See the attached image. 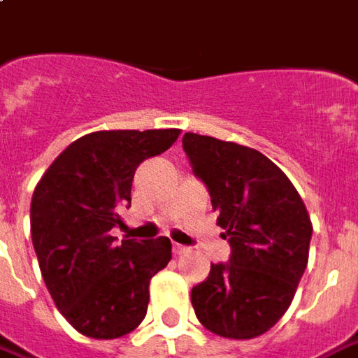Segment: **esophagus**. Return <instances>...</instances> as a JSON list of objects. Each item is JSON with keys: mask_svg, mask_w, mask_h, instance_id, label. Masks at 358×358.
<instances>
[{"mask_svg": "<svg viewBox=\"0 0 358 358\" xmlns=\"http://www.w3.org/2000/svg\"><path fill=\"white\" fill-rule=\"evenodd\" d=\"M173 252L177 254V256H181V254H187V252H189V248H187V246H183V244H173Z\"/></svg>", "mask_w": 358, "mask_h": 358, "instance_id": "obj_1", "label": "esophagus"}]
</instances>
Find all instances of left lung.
I'll return each mask as SVG.
<instances>
[{"label":"left lung","instance_id":"obj_1","mask_svg":"<svg viewBox=\"0 0 358 358\" xmlns=\"http://www.w3.org/2000/svg\"><path fill=\"white\" fill-rule=\"evenodd\" d=\"M183 150L207 185L217 224L230 244L227 264H210L191 289L196 319L227 339L272 329L306 272L311 218L285 173L260 151L187 131Z\"/></svg>","mask_w":358,"mask_h":358}]
</instances>
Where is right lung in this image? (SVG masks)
Wrapping results in <instances>:
<instances>
[{
    "mask_svg": "<svg viewBox=\"0 0 358 358\" xmlns=\"http://www.w3.org/2000/svg\"><path fill=\"white\" fill-rule=\"evenodd\" d=\"M181 129H110L73 141L31 201V238L57 309L78 333L117 339L148 313L150 280L171 260V241L116 244L138 165L167 151Z\"/></svg>",
    "mask_w": 358,
    "mask_h": 358,
    "instance_id": "1",
    "label": "right lung"
}]
</instances>
